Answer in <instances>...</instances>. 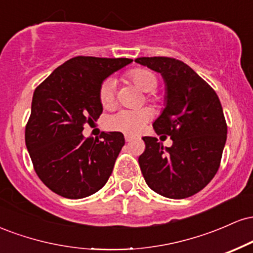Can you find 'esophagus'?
Returning <instances> with one entry per match:
<instances>
[{
    "label": "esophagus",
    "mask_w": 253,
    "mask_h": 253,
    "mask_svg": "<svg viewBox=\"0 0 253 253\" xmlns=\"http://www.w3.org/2000/svg\"><path fill=\"white\" fill-rule=\"evenodd\" d=\"M133 139H134V136H132V135H129V134H125V140H126L127 143L132 141Z\"/></svg>",
    "instance_id": "esophagus-1"
}]
</instances>
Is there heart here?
I'll return each mask as SVG.
<instances>
[{
    "instance_id": "1",
    "label": "heart",
    "mask_w": 253,
    "mask_h": 253,
    "mask_svg": "<svg viewBox=\"0 0 253 253\" xmlns=\"http://www.w3.org/2000/svg\"><path fill=\"white\" fill-rule=\"evenodd\" d=\"M128 80L141 91L152 92L158 85V78L147 69H134L127 75ZM98 98L104 108H110L115 100V83L113 80H106L98 90ZM152 113L149 108L121 109L107 119V127L112 130L134 134L149 123Z\"/></svg>"
}]
</instances>
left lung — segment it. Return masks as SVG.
Segmentation results:
<instances>
[{"label":"left lung","instance_id":"8db88e82","mask_svg":"<svg viewBox=\"0 0 253 253\" xmlns=\"http://www.w3.org/2000/svg\"><path fill=\"white\" fill-rule=\"evenodd\" d=\"M135 63L159 72L165 82V108L153 123L169 135L170 147L144 136L139 165L147 185L159 195L185 199L199 193L219 170L227 138L222 107L213 88L190 66L169 57H141Z\"/></svg>","mask_w":253,"mask_h":253}]
</instances>
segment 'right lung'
Returning a JSON list of instances; mask_svg holds the SVG:
<instances>
[{
  "instance_id": "add662e5",
  "label": "right lung",
  "mask_w": 253,
  "mask_h": 253,
  "mask_svg": "<svg viewBox=\"0 0 253 253\" xmlns=\"http://www.w3.org/2000/svg\"><path fill=\"white\" fill-rule=\"evenodd\" d=\"M128 58L78 56L62 64L34 90L25 140L37 175L66 199L95 194L108 181L125 145L120 132L84 138L102 114L101 84L132 63Z\"/></svg>"
}]
</instances>
